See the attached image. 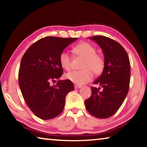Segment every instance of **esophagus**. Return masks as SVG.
<instances>
[{"instance_id": "esophagus-1", "label": "esophagus", "mask_w": 147, "mask_h": 147, "mask_svg": "<svg viewBox=\"0 0 147 147\" xmlns=\"http://www.w3.org/2000/svg\"><path fill=\"white\" fill-rule=\"evenodd\" d=\"M81 86H78V85H74V88L75 89H79L81 88Z\"/></svg>"}]
</instances>
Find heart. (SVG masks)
<instances>
[{"instance_id": "obj_1", "label": "heart", "mask_w": 147, "mask_h": 147, "mask_svg": "<svg viewBox=\"0 0 147 147\" xmlns=\"http://www.w3.org/2000/svg\"><path fill=\"white\" fill-rule=\"evenodd\" d=\"M76 55L85 59L82 65L83 70L73 71L67 73L65 76L76 85L81 86L90 82L93 78V73L100 74L105 67V60L100 54H96V49L93 45L87 42L79 43L73 49ZM59 63L62 68L67 71L71 68V59L66 51H62L59 57Z\"/></svg>"}]
</instances>
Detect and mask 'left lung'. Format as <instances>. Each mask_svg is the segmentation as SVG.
Returning a JSON list of instances; mask_svg holds the SVG:
<instances>
[{
    "mask_svg": "<svg viewBox=\"0 0 147 147\" xmlns=\"http://www.w3.org/2000/svg\"><path fill=\"white\" fill-rule=\"evenodd\" d=\"M89 39L101 47L105 67L101 75L93 82L100 88L91 87V95L85 100V105L92 115L106 119L117 111L127 95L130 80V63L127 53L118 42L102 36Z\"/></svg>",
    "mask_w": 147,
    "mask_h": 147,
    "instance_id": "obj_1",
    "label": "left lung"
}]
</instances>
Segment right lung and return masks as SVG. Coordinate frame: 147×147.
I'll use <instances>...</instances> for the list:
<instances>
[{
    "label": "right lung",
    "mask_w": 147,
    "mask_h": 147,
    "mask_svg": "<svg viewBox=\"0 0 147 147\" xmlns=\"http://www.w3.org/2000/svg\"><path fill=\"white\" fill-rule=\"evenodd\" d=\"M77 39L45 37L35 42L21 59L19 85L27 106L35 115L43 120L56 117L64 108L66 95L73 91L69 80L55 82L63 74L59 54Z\"/></svg>",
    "instance_id": "add662e5"
}]
</instances>
